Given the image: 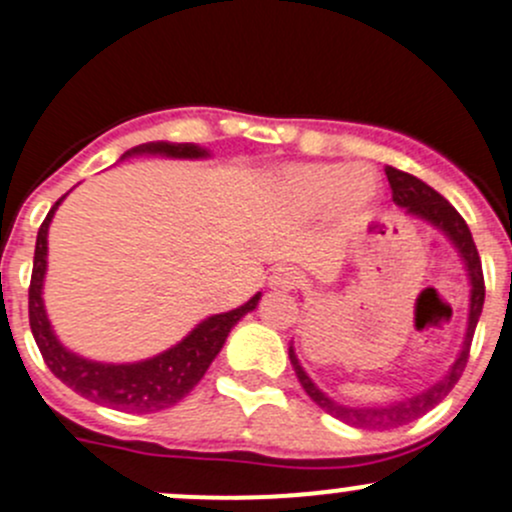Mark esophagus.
I'll list each match as a JSON object with an SVG mask.
<instances>
[{
    "label": "esophagus",
    "mask_w": 512,
    "mask_h": 512,
    "mask_svg": "<svg viewBox=\"0 0 512 512\" xmlns=\"http://www.w3.org/2000/svg\"><path fill=\"white\" fill-rule=\"evenodd\" d=\"M297 272L292 270V267H280V270H275V275L270 277V287L277 289V292H289V289H294L297 285Z\"/></svg>",
    "instance_id": "obj_1"
}]
</instances>
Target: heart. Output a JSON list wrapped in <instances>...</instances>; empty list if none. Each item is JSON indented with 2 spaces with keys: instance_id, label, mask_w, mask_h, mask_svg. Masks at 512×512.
Wrapping results in <instances>:
<instances>
[{
  "instance_id": "obj_1",
  "label": "heart",
  "mask_w": 512,
  "mask_h": 512,
  "mask_svg": "<svg viewBox=\"0 0 512 512\" xmlns=\"http://www.w3.org/2000/svg\"><path fill=\"white\" fill-rule=\"evenodd\" d=\"M272 195L287 213L314 218L324 210L327 220L342 230L369 225L381 200V183L374 170L344 163H294L272 178Z\"/></svg>"
}]
</instances>
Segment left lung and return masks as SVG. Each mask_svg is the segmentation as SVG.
Returning <instances> with one entry per match:
<instances>
[{
	"instance_id": "obj_1",
	"label": "left lung",
	"mask_w": 512,
	"mask_h": 512,
	"mask_svg": "<svg viewBox=\"0 0 512 512\" xmlns=\"http://www.w3.org/2000/svg\"><path fill=\"white\" fill-rule=\"evenodd\" d=\"M386 178H389L391 185V198L399 208H404L406 215L411 218L423 220L431 227H436L438 232L448 237L453 247H456L458 257H461L463 267H466L468 285H471V299H468V324H466V337H463L461 352H458L456 361L448 366L446 374L431 384L428 389L418 391L414 396H406V399L391 401V404H379V406H347L334 401L332 396L324 394L309 374L304 371V366L299 364L297 352L289 344V361L294 366V374H297L299 384L307 391L309 399L324 409L327 414H332L339 421L349 423L354 428H396L404 426V423L414 421V418L423 416L426 411H431L438 401H443L448 396V391L456 386V381L461 379L463 369H466L468 352H471L473 332H476V324L480 319V312H483L485 302V285H483V267H480V257L476 250V242H473L471 230H468L466 220L461 218L456 208L443 198L441 193L426 185L423 180H418L416 175L404 173V170H396L391 165H386Z\"/></svg>"
}]
</instances>
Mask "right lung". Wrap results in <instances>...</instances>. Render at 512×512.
<instances>
[{
    "label": "right lung",
    "instance_id": "obj_1",
    "mask_svg": "<svg viewBox=\"0 0 512 512\" xmlns=\"http://www.w3.org/2000/svg\"><path fill=\"white\" fill-rule=\"evenodd\" d=\"M133 156L200 160L210 158V151L195 146V143L153 141L131 148V151L123 153L121 160ZM64 198L56 200V205L49 210V215H46V220L39 227V235H36L32 285H29V324H32L36 347H39L46 366H49L56 379H61L69 389H74L76 394L94 401V404L111 406V409L118 411H133V414H151V411L170 409V406L178 404L180 399H185L198 386L208 366L213 364V359L223 349L230 329L245 314L257 309L262 292L247 299L242 307L203 319L178 344H173V347L156 356H148V359L128 361V364H111V361L86 359V356L71 352V349H66L59 342L44 307L49 225L59 205L64 203Z\"/></svg>",
    "mask_w": 512,
    "mask_h": 512
}]
</instances>
